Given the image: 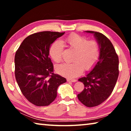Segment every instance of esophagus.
<instances>
[{"label":"esophagus","instance_id":"1","mask_svg":"<svg viewBox=\"0 0 131 131\" xmlns=\"http://www.w3.org/2000/svg\"><path fill=\"white\" fill-rule=\"evenodd\" d=\"M67 81L68 82H74L76 81V80H74V79H73V80H71V79H67Z\"/></svg>","mask_w":131,"mask_h":131}]
</instances>
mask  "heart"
Here are the masks:
<instances>
[{"label":"heart","mask_w":131,"mask_h":131,"mask_svg":"<svg viewBox=\"0 0 131 131\" xmlns=\"http://www.w3.org/2000/svg\"><path fill=\"white\" fill-rule=\"evenodd\" d=\"M69 47L75 50L74 62L63 63L56 66L59 74L68 78H74L81 74L84 68L89 70L96 65L100 57V47L95 40H88L77 34H72L65 39ZM63 45L61 41H55L50 47L49 53L51 58L59 62L62 58Z\"/></svg>","instance_id":"1"}]
</instances>
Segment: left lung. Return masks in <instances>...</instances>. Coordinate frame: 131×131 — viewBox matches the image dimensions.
<instances>
[{"instance_id": "obj_1", "label": "left lung", "mask_w": 131, "mask_h": 131, "mask_svg": "<svg viewBox=\"0 0 131 131\" xmlns=\"http://www.w3.org/2000/svg\"><path fill=\"white\" fill-rule=\"evenodd\" d=\"M93 34L100 47V57L94 68L86 76L79 79L84 85L77 95L79 100L88 107L98 106L107 99L116 85L119 74L118 57L112 42L102 34Z\"/></svg>"}]
</instances>
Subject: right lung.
<instances>
[{
    "label": "right lung",
    "instance_id": "obj_1",
    "mask_svg": "<svg viewBox=\"0 0 131 131\" xmlns=\"http://www.w3.org/2000/svg\"><path fill=\"white\" fill-rule=\"evenodd\" d=\"M65 32L44 31L24 40L15 55V76L26 99L37 106H48L56 98L57 89L65 78L54 74L48 57L51 44Z\"/></svg>",
    "mask_w": 131,
    "mask_h": 131
}]
</instances>
